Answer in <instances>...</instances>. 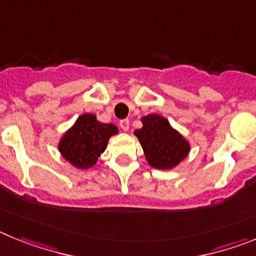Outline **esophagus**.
Here are the masks:
<instances>
[{
	"label": "esophagus",
	"instance_id": "34e87169",
	"mask_svg": "<svg viewBox=\"0 0 256 256\" xmlns=\"http://www.w3.org/2000/svg\"><path fill=\"white\" fill-rule=\"evenodd\" d=\"M119 126H120V128L124 132H126V130H130V120L128 119H123V120L119 122Z\"/></svg>",
	"mask_w": 256,
	"mask_h": 256
}]
</instances>
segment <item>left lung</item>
Listing matches in <instances>:
<instances>
[{"label": "left lung", "mask_w": 256, "mask_h": 256, "mask_svg": "<svg viewBox=\"0 0 256 256\" xmlns=\"http://www.w3.org/2000/svg\"><path fill=\"white\" fill-rule=\"evenodd\" d=\"M141 130L134 134L140 140L148 164L156 169H170L187 156L190 144L174 130L169 122L160 115L151 114L142 118Z\"/></svg>", "instance_id": "obj_1"}]
</instances>
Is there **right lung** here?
Wrapping results in <instances>:
<instances>
[{
	"label": "right lung",
	"mask_w": 256,
	"mask_h": 256,
	"mask_svg": "<svg viewBox=\"0 0 256 256\" xmlns=\"http://www.w3.org/2000/svg\"><path fill=\"white\" fill-rule=\"evenodd\" d=\"M114 124L97 122L92 114H83L76 119L58 144V150L68 162L76 168H90L105 151L108 138L116 134Z\"/></svg>",
	"instance_id": "obj_1"
}]
</instances>
